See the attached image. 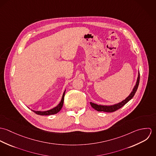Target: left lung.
<instances>
[{
    "mask_svg": "<svg viewBox=\"0 0 156 156\" xmlns=\"http://www.w3.org/2000/svg\"><path fill=\"white\" fill-rule=\"evenodd\" d=\"M139 80H140V73L139 71L138 73V77L137 79V81L136 83L135 86L134 87L133 89L132 90L130 94L124 100H122L121 102H119L117 104H115L111 106H105V105H98L97 104H95L94 103L90 102V105L92 106V108H94L95 110L98 112H113L116 111L118 109H120L122 106H124L128 101H129L133 97L139 83Z\"/></svg>",
    "mask_w": 156,
    "mask_h": 156,
    "instance_id": "left-lung-1",
    "label": "left lung"
}]
</instances>
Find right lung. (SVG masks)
I'll return each instance as SVG.
<instances>
[{
    "label": "right lung",
    "instance_id": "1",
    "mask_svg": "<svg viewBox=\"0 0 156 156\" xmlns=\"http://www.w3.org/2000/svg\"><path fill=\"white\" fill-rule=\"evenodd\" d=\"M65 93H66V90L63 93L62 97L61 102L59 103V105L58 106H56L54 108H53L50 110H48V111H33V110H32V111L34 112H35L36 114L40 115H53V114L57 113L58 112H59L61 111V109L62 108V106H63V104H64Z\"/></svg>",
    "mask_w": 156,
    "mask_h": 156
}]
</instances>
